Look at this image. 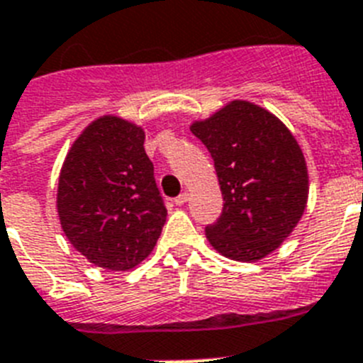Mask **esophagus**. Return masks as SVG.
<instances>
[{"label":"esophagus","mask_w":363,"mask_h":363,"mask_svg":"<svg viewBox=\"0 0 363 363\" xmlns=\"http://www.w3.org/2000/svg\"><path fill=\"white\" fill-rule=\"evenodd\" d=\"M190 199V194H188V191H182L181 196H177L175 197V205H184V203H186V201Z\"/></svg>","instance_id":"esophagus-1"}]
</instances>
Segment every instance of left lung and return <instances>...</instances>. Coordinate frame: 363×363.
<instances>
[{"label": "left lung", "instance_id": "8db88e82", "mask_svg": "<svg viewBox=\"0 0 363 363\" xmlns=\"http://www.w3.org/2000/svg\"><path fill=\"white\" fill-rule=\"evenodd\" d=\"M191 133L214 160L223 212L206 238L223 257L257 262L279 249L299 223L308 172L297 140L279 118L249 101H233Z\"/></svg>", "mask_w": 363, "mask_h": 363}]
</instances>
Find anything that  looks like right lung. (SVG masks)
Here are the masks:
<instances>
[{
    "label": "right lung",
    "mask_w": 363,
    "mask_h": 363,
    "mask_svg": "<svg viewBox=\"0 0 363 363\" xmlns=\"http://www.w3.org/2000/svg\"><path fill=\"white\" fill-rule=\"evenodd\" d=\"M144 140L138 125L103 116L73 142L60 169L57 210L64 234L103 269L138 266L166 223Z\"/></svg>",
    "instance_id": "add662e5"
}]
</instances>
